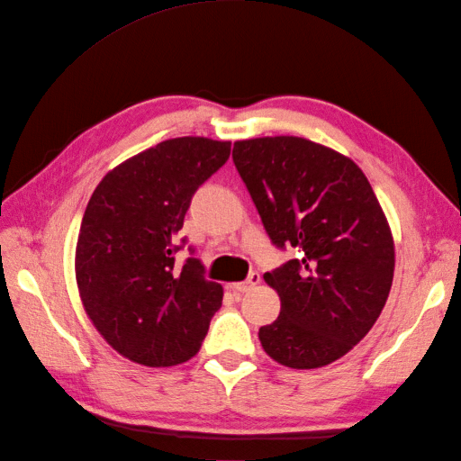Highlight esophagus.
I'll list each match as a JSON object with an SVG mask.
<instances>
[{
  "label": "esophagus",
  "instance_id": "esophagus-1",
  "mask_svg": "<svg viewBox=\"0 0 461 461\" xmlns=\"http://www.w3.org/2000/svg\"><path fill=\"white\" fill-rule=\"evenodd\" d=\"M259 281H261L259 273H249V276L246 278V281L230 285V290L232 292H239V294H244V292H249L252 288H256L259 285Z\"/></svg>",
  "mask_w": 461,
  "mask_h": 461
}]
</instances>
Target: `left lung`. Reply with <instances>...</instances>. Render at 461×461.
Wrapping results in <instances>:
<instances>
[{
    "mask_svg": "<svg viewBox=\"0 0 461 461\" xmlns=\"http://www.w3.org/2000/svg\"><path fill=\"white\" fill-rule=\"evenodd\" d=\"M232 161L271 242L300 254L265 273L281 313L259 329L281 366L332 364L379 319L394 276V242L359 167L298 136L234 142Z\"/></svg>",
    "mask_w": 461,
    "mask_h": 461,
    "instance_id": "obj_1",
    "label": "left lung"
}]
</instances>
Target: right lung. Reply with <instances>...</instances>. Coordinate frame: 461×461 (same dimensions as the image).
Listing matches in <instances>:
<instances>
[{
  "mask_svg": "<svg viewBox=\"0 0 461 461\" xmlns=\"http://www.w3.org/2000/svg\"><path fill=\"white\" fill-rule=\"evenodd\" d=\"M230 156V142L183 136L109 171L86 205L77 242V285L94 327L136 364L169 367L196 356L222 288L203 263L175 254L194 192Z\"/></svg>",
  "mask_w": 461,
  "mask_h": 461,
  "instance_id": "add662e5",
  "label": "right lung"
}]
</instances>
